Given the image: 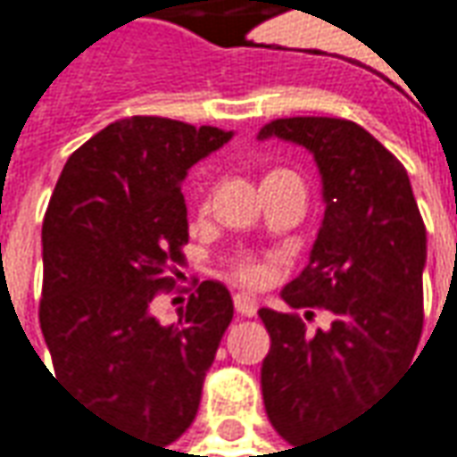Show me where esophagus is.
<instances>
[{
  "mask_svg": "<svg viewBox=\"0 0 457 457\" xmlns=\"http://www.w3.org/2000/svg\"><path fill=\"white\" fill-rule=\"evenodd\" d=\"M232 301H235V311L243 313V316H255L258 313V301L253 295H247V293H235Z\"/></svg>",
  "mask_w": 457,
  "mask_h": 457,
  "instance_id": "34e87169",
  "label": "esophagus"
}]
</instances>
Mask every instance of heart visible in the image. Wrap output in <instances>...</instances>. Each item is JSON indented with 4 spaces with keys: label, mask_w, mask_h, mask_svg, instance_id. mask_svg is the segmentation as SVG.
Instances as JSON below:
<instances>
[{
    "label": "heart",
    "mask_w": 457,
    "mask_h": 457,
    "mask_svg": "<svg viewBox=\"0 0 457 457\" xmlns=\"http://www.w3.org/2000/svg\"><path fill=\"white\" fill-rule=\"evenodd\" d=\"M278 174H288V171H273V174H268L265 179H270V177H278ZM235 273L240 280L245 283H250V286H258L262 283L265 278H268V262L265 260H258V258H240L235 262Z\"/></svg>",
    "instance_id": "b5f03b06"
}]
</instances>
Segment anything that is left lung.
<instances>
[{
  "label": "left lung",
  "mask_w": 457,
  "mask_h": 457,
  "mask_svg": "<svg viewBox=\"0 0 457 457\" xmlns=\"http://www.w3.org/2000/svg\"><path fill=\"white\" fill-rule=\"evenodd\" d=\"M313 154L323 220L291 308H323L328 328L260 308L270 334L260 385L270 425L291 445L341 430L412 364L422 334L425 222L404 166L354 120L298 116L260 129ZM313 316V311H306Z\"/></svg>",
  "instance_id": "left-lung-1"
}]
</instances>
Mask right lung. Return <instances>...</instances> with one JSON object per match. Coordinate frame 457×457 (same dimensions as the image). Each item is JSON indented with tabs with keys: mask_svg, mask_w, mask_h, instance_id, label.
Segmentation results:
<instances>
[{
	"mask_svg": "<svg viewBox=\"0 0 457 457\" xmlns=\"http://www.w3.org/2000/svg\"><path fill=\"white\" fill-rule=\"evenodd\" d=\"M232 131L159 116L105 126L62 166L42 222L40 326L55 377L96 417L154 445L199 410L232 321V298L204 280L179 321L151 313L189 240L181 181Z\"/></svg>",
	"mask_w": 457,
	"mask_h": 457,
	"instance_id": "add662e5",
	"label": "right lung"
}]
</instances>
